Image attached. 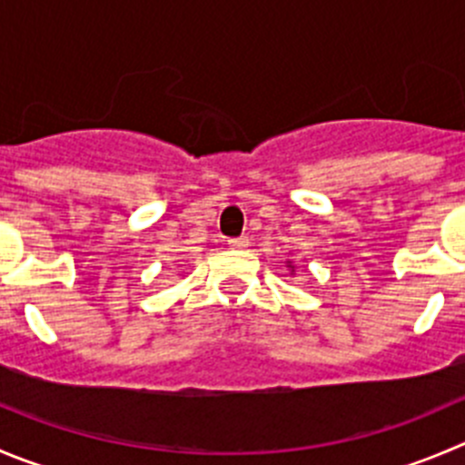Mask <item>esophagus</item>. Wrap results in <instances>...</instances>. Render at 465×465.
<instances>
[{
	"label": "esophagus",
	"instance_id": "esophagus-1",
	"mask_svg": "<svg viewBox=\"0 0 465 465\" xmlns=\"http://www.w3.org/2000/svg\"><path fill=\"white\" fill-rule=\"evenodd\" d=\"M228 244L232 249H246L249 246V237H235V240H228Z\"/></svg>",
	"mask_w": 465,
	"mask_h": 465
}]
</instances>
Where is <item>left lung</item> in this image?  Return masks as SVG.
<instances>
[{
	"instance_id": "1",
	"label": "left lung",
	"mask_w": 465,
	"mask_h": 465,
	"mask_svg": "<svg viewBox=\"0 0 465 465\" xmlns=\"http://www.w3.org/2000/svg\"><path fill=\"white\" fill-rule=\"evenodd\" d=\"M285 267H287V272H290V276H294L296 267H294V262H292V260H285Z\"/></svg>"
}]
</instances>
